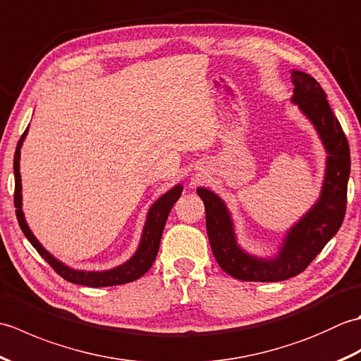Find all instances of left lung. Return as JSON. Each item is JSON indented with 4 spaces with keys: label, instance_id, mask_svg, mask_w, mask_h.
I'll use <instances>...</instances> for the list:
<instances>
[{
    "label": "left lung",
    "instance_id": "obj_1",
    "mask_svg": "<svg viewBox=\"0 0 361 361\" xmlns=\"http://www.w3.org/2000/svg\"><path fill=\"white\" fill-rule=\"evenodd\" d=\"M293 97L305 116L315 126L327 152L326 176L321 195L313 208L291 226L273 259H259L245 252L235 240L233 220L221 198L209 189L198 188L204 203L206 231L212 255L221 270L235 279L250 282H278L302 273L326 243L338 233L346 214L350 152L348 137L336 119L327 96L312 75L293 71Z\"/></svg>",
    "mask_w": 361,
    "mask_h": 361
}]
</instances>
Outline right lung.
<instances>
[{
	"mask_svg": "<svg viewBox=\"0 0 361 361\" xmlns=\"http://www.w3.org/2000/svg\"><path fill=\"white\" fill-rule=\"evenodd\" d=\"M27 133V128L25 133L21 135L20 141L17 144V149H15L13 155V173H15V194H13V204H15V214H17L18 225L21 228L23 234L27 237L30 245L38 251L46 262H48L54 271L68 282L79 283V286H87V287H111V286H121V283H127L140 279L142 274L150 270L153 260L157 259L158 250H159V242L161 235H163V229L166 225V220L169 217V212H171L172 206L178 200L183 186L176 185L164 194L161 198L153 203L147 214V220H145L144 231L141 237V243L137 247L136 252L132 259H128L126 264H122L116 268H111V270L106 271H83V270H73V268L66 267L65 264L60 262L54 256H51L48 251H46L40 242L35 239V235L30 231L26 220L25 214L21 211V176H20V149L21 144L25 141Z\"/></svg>",
	"mask_w": 361,
	"mask_h": 361,
	"instance_id": "1",
	"label": "right lung"
}]
</instances>
